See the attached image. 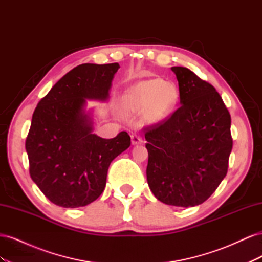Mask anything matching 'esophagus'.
I'll return each instance as SVG.
<instances>
[{
    "mask_svg": "<svg viewBox=\"0 0 262 262\" xmlns=\"http://www.w3.org/2000/svg\"><path fill=\"white\" fill-rule=\"evenodd\" d=\"M131 142H132L133 145H137V144L143 143V139H142V138L139 136V134L133 133L132 136H131Z\"/></svg>",
    "mask_w": 262,
    "mask_h": 262,
    "instance_id": "esophagus-1",
    "label": "esophagus"
}]
</instances>
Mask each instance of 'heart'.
I'll return each instance as SVG.
<instances>
[{"mask_svg": "<svg viewBox=\"0 0 262 262\" xmlns=\"http://www.w3.org/2000/svg\"><path fill=\"white\" fill-rule=\"evenodd\" d=\"M177 100L176 86L155 78L139 82L126 90L121 105L126 114H144L147 121L158 122L171 113Z\"/></svg>", "mask_w": 262, "mask_h": 262, "instance_id": "obj_1", "label": "heart"}]
</instances>
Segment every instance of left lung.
<instances>
[{
	"mask_svg": "<svg viewBox=\"0 0 262 262\" xmlns=\"http://www.w3.org/2000/svg\"><path fill=\"white\" fill-rule=\"evenodd\" d=\"M176 74L180 106L145 132L146 177L158 200L189 208L203 203L224 179L232 152L231 115L214 87L182 67Z\"/></svg>",
	"mask_w": 262,
	"mask_h": 262,
	"instance_id": "1",
	"label": "left lung"
}]
</instances>
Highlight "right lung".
Returning <instances> with one entry per match:
<instances>
[{"instance_id": "1", "label": "right lung", "mask_w": 262, "mask_h": 262, "mask_svg": "<svg viewBox=\"0 0 262 262\" xmlns=\"http://www.w3.org/2000/svg\"><path fill=\"white\" fill-rule=\"evenodd\" d=\"M118 63H85L59 80L38 102L26 139L29 173L48 199L63 208L92 203L106 186L109 165L131 144L122 131L114 139L93 133L86 99L109 98Z\"/></svg>"}]
</instances>
